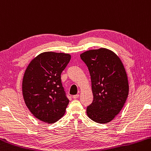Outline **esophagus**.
I'll return each instance as SVG.
<instances>
[{
  "label": "esophagus",
  "instance_id": "34e87169",
  "mask_svg": "<svg viewBox=\"0 0 151 151\" xmlns=\"http://www.w3.org/2000/svg\"><path fill=\"white\" fill-rule=\"evenodd\" d=\"M79 97V95L78 94H76V95H74L73 96V99H77V98Z\"/></svg>",
  "mask_w": 151,
  "mask_h": 151
}]
</instances>
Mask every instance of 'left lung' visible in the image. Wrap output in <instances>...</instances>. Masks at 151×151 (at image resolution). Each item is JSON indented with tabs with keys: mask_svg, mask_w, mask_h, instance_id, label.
I'll use <instances>...</instances> for the list:
<instances>
[{
	"mask_svg": "<svg viewBox=\"0 0 151 151\" xmlns=\"http://www.w3.org/2000/svg\"><path fill=\"white\" fill-rule=\"evenodd\" d=\"M80 56L88 68L94 96L87 107V116L98 123L111 122L122 110L128 96L125 67L119 57L106 48L91 49Z\"/></svg>",
	"mask_w": 151,
	"mask_h": 151,
	"instance_id": "obj_1",
	"label": "left lung"
}]
</instances>
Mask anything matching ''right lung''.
<instances>
[{"label":"right lung","instance_id":"obj_1","mask_svg":"<svg viewBox=\"0 0 151 151\" xmlns=\"http://www.w3.org/2000/svg\"><path fill=\"white\" fill-rule=\"evenodd\" d=\"M69 54L43 52L29 63L22 80V94L30 112L40 121L53 123L64 116L69 102L61 75Z\"/></svg>","mask_w":151,"mask_h":151}]
</instances>
